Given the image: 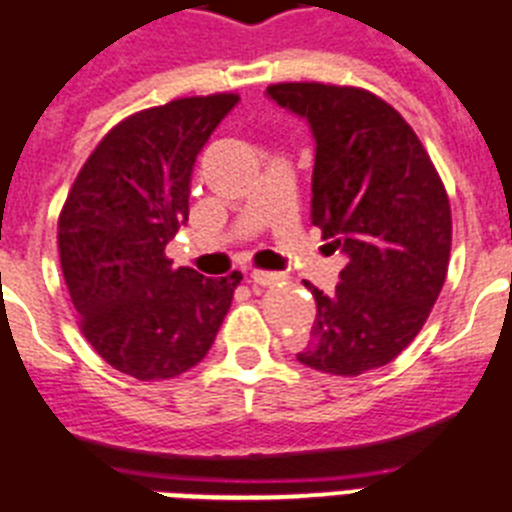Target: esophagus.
<instances>
[{
	"instance_id": "1",
	"label": "esophagus",
	"mask_w": 512,
	"mask_h": 512,
	"mask_svg": "<svg viewBox=\"0 0 512 512\" xmlns=\"http://www.w3.org/2000/svg\"><path fill=\"white\" fill-rule=\"evenodd\" d=\"M279 279H282V274H279V272H264V269H253V272H251L253 285L269 287V285H277Z\"/></svg>"
}]
</instances>
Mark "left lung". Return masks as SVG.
I'll use <instances>...</instances> for the list:
<instances>
[{
	"label": "left lung",
	"instance_id": "left-lung-1",
	"mask_svg": "<svg viewBox=\"0 0 512 512\" xmlns=\"http://www.w3.org/2000/svg\"><path fill=\"white\" fill-rule=\"evenodd\" d=\"M266 93L316 137L310 220L347 253L339 287L316 298L298 360L321 373L383 368L425 326L451 261V202L414 129L370 90L277 82Z\"/></svg>",
	"mask_w": 512,
	"mask_h": 512
}]
</instances>
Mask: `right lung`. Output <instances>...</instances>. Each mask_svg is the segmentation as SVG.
<instances>
[{
  "mask_svg": "<svg viewBox=\"0 0 512 512\" xmlns=\"http://www.w3.org/2000/svg\"><path fill=\"white\" fill-rule=\"evenodd\" d=\"M238 93L131 113L90 152L59 212V259L77 323L111 368L168 381L202 362L243 274L176 269L168 240L189 220L196 155Z\"/></svg>",
  "mask_w": 512,
  "mask_h": 512,
  "instance_id": "right-lung-1",
  "label": "right lung"
}]
</instances>
